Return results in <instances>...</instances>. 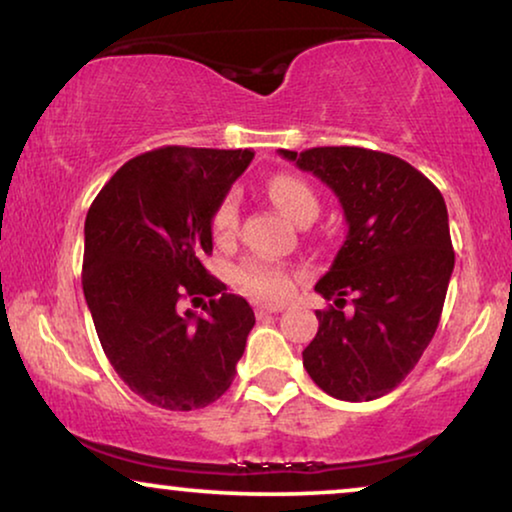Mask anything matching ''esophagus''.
<instances>
[{"instance_id": "1", "label": "esophagus", "mask_w": 512, "mask_h": 512, "mask_svg": "<svg viewBox=\"0 0 512 512\" xmlns=\"http://www.w3.org/2000/svg\"><path fill=\"white\" fill-rule=\"evenodd\" d=\"M284 305H277V303H258L256 305V317H265V314H275V312H282Z\"/></svg>"}]
</instances>
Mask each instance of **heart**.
<instances>
[{"label":"heart","instance_id":"1","mask_svg":"<svg viewBox=\"0 0 512 512\" xmlns=\"http://www.w3.org/2000/svg\"><path fill=\"white\" fill-rule=\"evenodd\" d=\"M268 195L296 223L307 219V216H317L319 212L317 195L303 179L293 177V174L272 177L268 181ZM237 219H240V202H237L235 193H228L212 214V233L216 240H230L237 228ZM235 282L251 296L265 300L284 298L291 289L289 270L268 261H249L240 265L235 272Z\"/></svg>","mask_w":512,"mask_h":512}]
</instances>
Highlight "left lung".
<instances>
[{
    "mask_svg": "<svg viewBox=\"0 0 512 512\" xmlns=\"http://www.w3.org/2000/svg\"><path fill=\"white\" fill-rule=\"evenodd\" d=\"M279 156L338 195L347 237L314 291L319 331L303 366L340 401H373L401 384L436 333L454 270L443 195L405 160L359 146ZM353 310L341 307L346 296Z\"/></svg>",
    "mask_w": 512,
    "mask_h": 512,
    "instance_id": "8db88e82",
    "label": "left lung"
}]
</instances>
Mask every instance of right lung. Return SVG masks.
<instances>
[{"label": "right lung", "mask_w": 512, "mask_h": 512, "mask_svg": "<svg viewBox=\"0 0 512 512\" xmlns=\"http://www.w3.org/2000/svg\"><path fill=\"white\" fill-rule=\"evenodd\" d=\"M251 158L163 146L128 160L88 209L81 282L97 338L118 377L158 408L198 410L226 394L256 324L202 265L214 209ZM202 295L205 315L180 310Z\"/></svg>", "instance_id": "right-lung-1"}]
</instances>
